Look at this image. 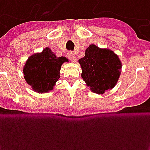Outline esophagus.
<instances>
[{
	"label": "esophagus",
	"mask_w": 150,
	"mask_h": 150,
	"mask_svg": "<svg viewBox=\"0 0 150 150\" xmlns=\"http://www.w3.org/2000/svg\"><path fill=\"white\" fill-rule=\"evenodd\" d=\"M68 56H69V59H70V61H71V62H74V63H75V62L76 61V56L74 55L73 53H69Z\"/></svg>",
	"instance_id": "esophagus-1"
}]
</instances>
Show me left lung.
<instances>
[{
	"label": "left lung",
	"mask_w": 150,
	"mask_h": 150,
	"mask_svg": "<svg viewBox=\"0 0 150 150\" xmlns=\"http://www.w3.org/2000/svg\"><path fill=\"white\" fill-rule=\"evenodd\" d=\"M83 80L90 90L97 94L113 88L121 73L122 64L112 50L91 44L86 48L85 56L79 60Z\"/></svg>",
	"instance_id": "left-lung-1"
}]
</instances>
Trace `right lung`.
Here are the masks:
<instances>
[{
  "mask_svg": "<svg viewBox=\"0 0 150 150\" xmlns=\"http://www.w3.org/2000/svg\"><path fill=\"white\" fill-rule=\"evenodd\" d=\"M64 62H68L67 58L57 57L49 47H46L41 53L33 54L23 67L26 82L35 92H49L60 78V69Z\"/></svg>",
  "mask_w": 150,
  "mask_h": 150,
  "instance_id": "add662e5",
  "label": "right lung"
}]
</instances>
